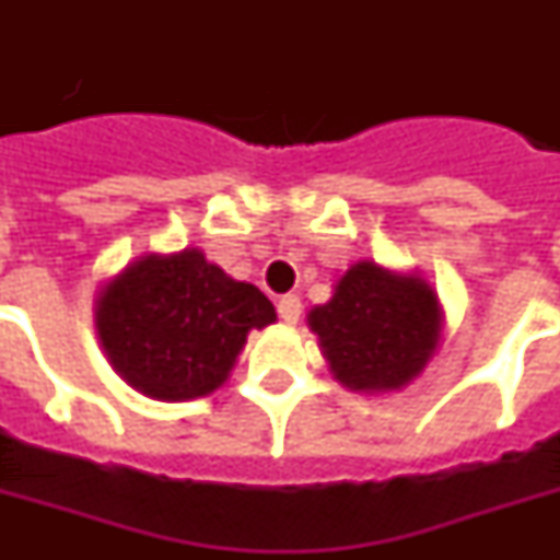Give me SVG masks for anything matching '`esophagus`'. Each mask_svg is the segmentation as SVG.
<instances>
[{"label":"esophagus","instance_id":"obj_1","mask_svg":"<svg viewBox=\"0 0 560 560\" xmlns=\"http://www.w3.org/2000/svg\"><path fill=\"white\" fill-rule=\"evenodd\" d=\"M279 316L284 319L288 325H296L299 316H302V302H299V296H293V293H288V296L279 299Z\"/></svg>","mask_w":560,"mask_h":560}]
</instances>
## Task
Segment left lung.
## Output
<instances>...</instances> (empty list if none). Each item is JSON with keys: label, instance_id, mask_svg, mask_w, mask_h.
Instances as JSON below:
<instances>
[{"label": "left lung", "instance_id": "8db88e82", "mask_svg": "<svg viewBox=\"0 0 560 560\" xmlns=\"http://www.w3.org/2000/svg\"><path fill=\"white\" fill-rule=\"evenodd\" d=\"M307 325L342 386L392 392L433 358L442 311L424 279L358 261L337 281L334 296L307 314Z\"/></svg>", "mask_w": 560, "mask_h": 560}]
</instances>
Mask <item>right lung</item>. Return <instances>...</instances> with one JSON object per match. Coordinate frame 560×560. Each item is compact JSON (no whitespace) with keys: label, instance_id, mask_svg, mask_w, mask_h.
Segmentation results:
<instances>
[{"label":"right lung","instance_id":"1","mask_svg":"<svg viewBox=\"0 0 560 560\" xmlns=\"http://www.w3.org/2000/svg\"><path fill=\"white\" fill-rule=\"evenodd\" d=\"M276 323L261 290L229 279L200 249L144 255L95 299L109 363L156 400H191L226 381L246 334Z\"/></svg>","mask_w":560,"mask_h":560}]
</instances>
